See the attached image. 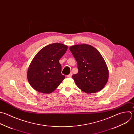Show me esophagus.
Segmentation results:
<instances>
[{"label": "esophagus", "mask_w": 134, "mask_h": 134, "mask_svg": "<svg viewBox=\"0 0 134 134\" xmlns=\"http://www.w3.org/2000/svg\"><path fill=\"white\" fill-rule=\"evenodd\" d=\"M67 77L68 78H71L72 77V73H70L68 75H67Z\"/></svg>", "instance_id": "obj_1"}]
</instances>
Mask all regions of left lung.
<instances>
[{
	"label": "left lung",
	"mask_w": 134,
	"mask_h": 134,
	"mask_svg": "<svg viewBox=\"0 0 134 134\" xmlns=\"http://www.w3.org/2000/svg\"><path fill=\"white\" fill-rule=\"evenodd\" d=\"M69 49L77 63L78 72L72 77L78 87L87 94L101 91L108 81L109 72L100 53L87 44L72 46Z\"/></svg>",
	"instance_id": "1"
}]
</instances>
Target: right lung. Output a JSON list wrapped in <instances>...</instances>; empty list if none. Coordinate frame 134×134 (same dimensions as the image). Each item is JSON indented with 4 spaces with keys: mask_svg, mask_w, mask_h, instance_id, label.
<instances>
[{
    "mask_svg": "<svg viewBox=\"0 0 134 134\" xmlns=\"http://www.w3.org/2000/svg\"><path fill=\"white\" fill-rule=\"evenodd\" d=\"M68 46L54 43L44 47L34 57L27 72L28 80L35 90L44 94L54 91L65 79L60 59Z\"/></svg>",
    "mask_w": 134,
    "mask_h": 134,
    "instance_id": "1",
    "label": "right lung"
}]
</instances>
